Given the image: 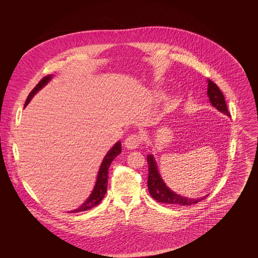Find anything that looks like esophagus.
<instances>
[{
  "label": "esophagus",
  "mask_w": 258,
  "mask_h": 258,
  "mask_svg": "<svg viewBox=\"0 0 258 258\" xmlns=\"http://www.w3.org/2000/svg\"><path fill=\"white\" fill-rule=\"evenodd\" d=\"M142 142V136L140 135H130L125 140H124V146L127 149L134 150L138 147Z\"/></svg>",
  "instance_id": "34e87169"
}]
</instances>
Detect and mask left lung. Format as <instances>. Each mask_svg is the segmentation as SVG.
Segmentation results:
<instances>
[{"label":"left lung","mask_w":258,"mask_h":258,"mask_svg":"<svg viewBox=\"0 0 258 258\" xmlns=\"http://www.w3.org/2000/svg\"><path fill=\"white\" fill-rule=\"evenodd\" d=\"M209 100L214 107H216L219 111L230 116V113L227 109V105L224 99V96L221 93L220 88L217 86L212 80L208 79V90H207ZM148 168H149V176H148V189L155 200L160 203L165 204H172V205H180V206H189L197 204L201 200L205 199L207 197H200V198H187V197H181L171 189L166 186L164 182L160 177V173L158 170V166L156 160L152 155L147 157Z\"/></svg>","instance_id":"left-lung-1"}]
</instances>
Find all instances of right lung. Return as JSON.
<instances>
[{
    "mask_svg": "<svg viewBox=\"0 0 258 258\" xmlns=\"http://www.w3.org/2000/svg\"><path fill=\"white\" fill-rule=\"evenodd\" d=\"M52 78V75H47L45 77H43L37 84V86L33 89V91L29 94L28 98L26 99L25 102V106H27V104L30 102V100L32 98L36 95L41 88L45 86L50 79ZM122 152V148H121V142H117L113 147L111 148L108 151V153L106 154V156L104 157V159L101 162V165L99 167L98 170V178H97V182L95 184L94 190L92 191L91 196L87 199L86 201L79 207L78 209H75L74 211H71L70 213H79V212H83L87 211L90 209L96 207L100 203V201L102 200V198L105 196L106 191H107V182H108V169L110 167L111 162L113 160L120 155Z\"/></svg>",
    "mask_w": 258,
    "mask_h": 258,
    "instance_id": "add662e5",
    "label": "right lung"
}]
</instances>
